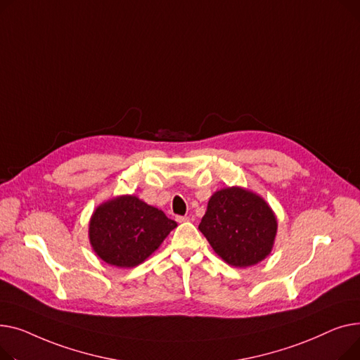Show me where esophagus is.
<instances>
[{
    "instance_id": "34e87169",
    "label": "esophagus",
    "mask_w": 360,
    "mask_h": 360,
    "mask_svg": "<svg viewBox=\"0 0 360 360\" xmlns=\"http://www.w3.org/2000/svg\"><path fill=\"white\" fill-rule=\"evenodd\" d=\"M187 221H190V217H177V222H187Z\"/></svg>"
}]
</instances>
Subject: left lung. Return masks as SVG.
<instances>
[{
    "mask_svg": "<svg viewBox=\"0 0 360 360\" xmlns=\"http://www.w3.org/2000/svg\"><path fill=\"white\" fill-rule=\"evenodd\" d=\"M199 229L225 263L248 267L270 255L278 221L263 198L234 186L209 199Z\"/></svg>",
    "mask_w": 360,
    "mask_h": 360,
    "instance_id": "8db88e82",
    "label": "left lung"
}]
</instances>
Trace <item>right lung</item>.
<instances>
[{
    "label": "right lung",
    "mask_w": 360,
    "mask_h": 360,
    "mask_svg": "<svg viewBox=\"0 0 360 360\" xmlns=\"http://www.w3.org/2000/svg\"><path fill=\"white\" fill-rule=\"evenodd\" d=\"M177 226L162 210L136 196L124 195L97 206L89 225L96 255L116 267L145 262Z\"/></svg>",
    "instance_id": "right-lung-1"
}]
</instances>
